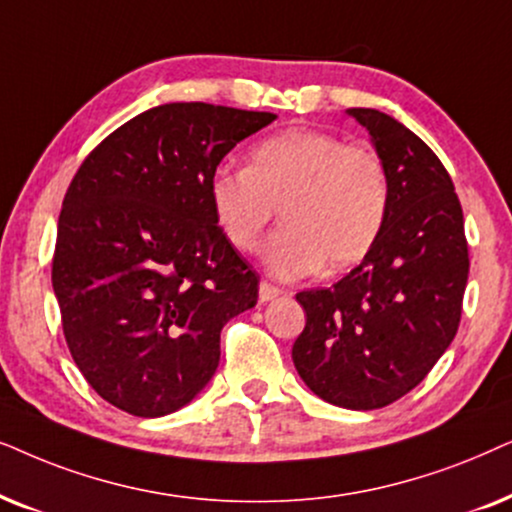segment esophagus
I'll return each instance as SVG.
<instances>
[{"instance_id": "1", "label": "esophagus", "mask_w": 512, "mask_h": 512, "mask_svg": "<svg viewBox=\"0 0 512 512\" xmlns=\"http://www.w3.org/2000/svg\"><path fill=\"white\" fill-rule=\"evenodd\" d=\"M283 295L281 288H276V285H271L267 281L260 283V302H271V299H278Z\"/></svg>"}]
</instances>
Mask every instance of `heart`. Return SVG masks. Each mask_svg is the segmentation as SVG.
<instances>
[{"label": "heart", "mask_w": 512, "mask_h": 512, "mask_svg": "<svg viewBox=\"0 0 512 512\" xmlns=\"http://www.w3.org/2000/svg\"><path fill=\"white\" fill-rule=\"evenodd\" d=\"M217 227L241 252L260 245L274 217L285 224L262 260L278 278L318 267L344 271L377 241L388 208V173L367 145L316 128H290L250 149L248 168H217L208 182Z\"/></svg>", "instance_id": "1"}]
</instances>
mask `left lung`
Wrapping results in <instances>:
<instances>
[{"label": "left lung", "mask_w": 512, "mask_h": 512, "mask_svg": "<svg viewBox=\"0 0 512 512\" xmlns=\"http://www.w3.org/2000/svg\"><path fill=\"white\" fill-rule=\"evenodd\" d=\"M388 173L377 241L332 288L297 292L299 377L325 403L379 410L421 384L459 330L468 243L452 177L433 149L379 109H346Z\"/></svg>", "instance_id": "1"}]
</instances>
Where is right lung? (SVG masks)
<instances>
[{
	"label": "right lung",
	"instance_id": "right-lung-1",
	"mask_svg": "<svg viewBox=\"0 0 512 512\" xmlns=\"http://www.w3.org/2000/svg\"><path fill=\"white\" fill-rule=\"evenodd\" d=\"M271 112L168 102L107 135L70 182L53 292L93 391L135 417L192 403L220 332L257 304V278L217 227L208 182Z\"/></svg>",
	"mask_w": 512,
	"mask_h": 512
}]
</instances>
